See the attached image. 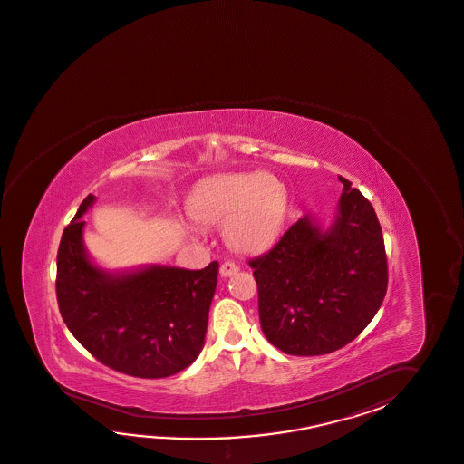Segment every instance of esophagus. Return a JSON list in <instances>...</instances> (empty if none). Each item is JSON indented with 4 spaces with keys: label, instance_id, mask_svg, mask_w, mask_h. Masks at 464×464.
<instances>
[{
    "label": "esophagus",
    "instance_id": "34e87169",
    "mask_svg": "<svg viewBox=\"0 0 464 464\" xmlns=\"http://www.w3.org/2000/svg\"><path fill=\"white\" fill-rule=\"evenodd\" d=\"M239 268H237V263H233V261H225L221 266H219V275L223 276V278H227V276H231V275H235Z\"/></svg>",
    "mask_w": 464,
    "mask_h": 464
}]
</instances>
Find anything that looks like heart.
I'll return each instance as SVG.
<instances>
[{"instance_id":"heart-1","label":"heart","mask_w":464,"mask_h":464,"mask_svg":"<svg viewBox=\"0 0 464 464\" xmlns=\"http://www.w3.org/2000/svg\"><path fill=\"white\" fill-rule=\"evenodd\" d=\"M194 219L204 225L227 223L231 248L260 253L282 235L288 213V189L265 172H229L204 182L191 204Z\"/></svg>"}]
</instances>
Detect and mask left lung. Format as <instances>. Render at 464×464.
<instances>
[{
	"label": "left lung",
	"mask_w": 464,
	"mask_h": 464,
	"mask_svg": "<svg viewBox=\"0 0 464 464\" xmlns=\"http://www.w3.org/2000/svg\"><path fill=\"white\" fill-rule=\"evenodd\" d=\"M343 184L328 229L312 218L288 227L278 243L249 260L258 285L261 330L290 355H324L359 337L387 292L384 237L369 203Z\"/></svg>",
	"instance_id": "left-lung-1"
}]
</instances>
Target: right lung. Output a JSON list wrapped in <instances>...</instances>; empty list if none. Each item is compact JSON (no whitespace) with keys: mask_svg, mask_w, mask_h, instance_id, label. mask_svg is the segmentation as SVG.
Returning a JSON list of instances; mask_svg holds the SVG:
<instances>
[{"mask_svg":"<svg viewBox=\"0 0 464 464\" xmlns=\"http://www.w3.org/2000/svg\"><path fill=\"white\" fill-rule=\"evenodd\" d=\"M63 229L57 255V302L72 335L103 365L140 379L189 367L203 349L219 263L203 270L149 266L111 275L87 256L82 215Z\"/></svg>","mask_w":464,"mask_h":464,"instance_id":"1","label":"right lung"}]
</instances>
